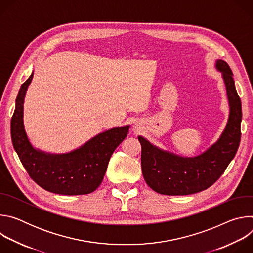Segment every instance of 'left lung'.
<instances>
[{"label":"left lung","instance_id":"left-lung-1","mask_svg":"<svg viewBox=\"0 0 253 253\" xmlns=\"http://www.w3.org/2000/svg\"><path fill=\"white\" fill-rule=\"evenodd\" d=\"M215 68L221 73L229 105L227 123L217 141L199 155L184 157L161 149L138 136L143 177L157 193L188 195L207 189L223 174L237 152L241 135V101L228 64L217 59Z\"/></svg>","mask_w":253,"mask_h":253}]
</instances>
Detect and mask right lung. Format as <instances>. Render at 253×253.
<instances>
[{
    "instance_id": "right-lung-1",
    "label": "right lung",
    "mask_w": 253,
    "mask_h": 253,
    "mask_svg": "<svg viewBox=\"0 0 253 253\" xmlns=\"http://www.w3.org/2000/svg\"><path fill=\"white\" fill-rule=\"evenodd\" d=\"M34 76L21 86L11 121L15 151L30 177L47 191L63 195H83L101 184L110 157L126 138L130 125L114 127L92 137L67 153H50L35 148L24 125V102Z\"/></svg>"
}]
</instances>
